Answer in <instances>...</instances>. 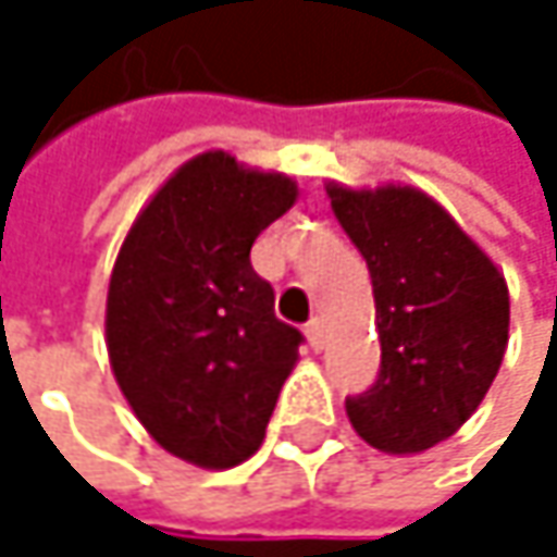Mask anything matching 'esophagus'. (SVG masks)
Here are the masks:
<instances>
[{
  "label": "esophagus",
  "mask_w": 557,
  "mask_h": 557,
  "mask_svg": "<svg viewBox=\"0 0 557 557\" xmlns=\"http://www.w3.org/2000/svg\"><path fill=\"white\" fill-rule=\"evenodd\" d=\"M306 338H309V348H322V342H325V329H322V322L319 319H312L309 325H306Z\"/></svg>",
  "instance_id": "1"
}]
</instances>
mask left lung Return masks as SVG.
<instances>
[{"label":"left lung","mask_w":557,"mask_h":557,"mask_svg":"<svg viewBox=\"0 0 557 557\" xmlns=\"http://www.w3.org/2000/svg\"><path fill=\"white\" fill-rule=\"evenodd\" d=\"M364 255L381 338L377 384L345 399L355 432L384 455L451 438L494 384L509 342V289L491 255L429 193L325 186Z\"/></svg>","instance_id":"obj_1"}]
</instances>
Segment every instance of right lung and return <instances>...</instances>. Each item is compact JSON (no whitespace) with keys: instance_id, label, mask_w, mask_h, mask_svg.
Masks as SVG:
<instances>
[{"instance_id":"right-lung-1","label":"right lung","mask_w":557,"mask_h":557,"mask_svg":"<svg viewBox=\"0 0 557 557\" xmlns=\"http://www.w3.org/2000/svg\"><path fill=\"white\" fill-rule=\"evenodd\" d=\"M299 189L277 170L202 151L170 173L132 222L106 296L115 384L173 458L225 471L268 432L302 335L274 315L251 268L255 238Z\"/></svg>"}]
</instances>
